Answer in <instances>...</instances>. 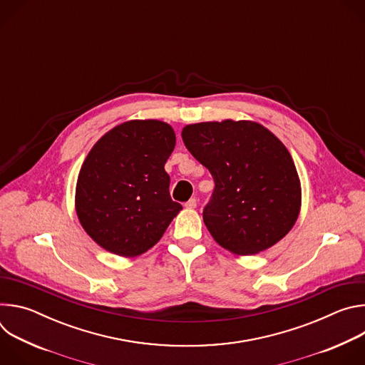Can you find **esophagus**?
I'll use <instances>...</instances> for the list:
<instances>
[{"instance_id": "obj_1", "label": "esophagus", "mask_w": 365, "mask_h": 365, "mask_svg": "<svg viewBox=\"0 0 365 365\" xmlns=\"http://www.w3.org/2000/svg\"><path fill=\"white\" fill-rule=\"evenodd\" d=\"M196 205H197V200H196L195 197L189 199V200L185 203V206L187 207V210H193V207H196Z\"/></svg>"}]
</instances>
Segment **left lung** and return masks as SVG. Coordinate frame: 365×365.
Returning <instances> with one entry per match:
<instances>
[{
    "label": "left lung",
    "instance_id": "left-lung-1",
    "mask_svg": "<svg viewBox=\"0 0 365 365\" xmlns=\"http://www.w3.org/2000/svg\"><path fill=\"white\" fill-rule=\"evenodd\" d=\"M182 138L214 178L203 222L221 247L257 254L292 230L300 211V182L274 134L257 123L225 120L186 125Z\"/></svg>",
    "mask_w": 365,
    "mask_h": 365
}]
</instances>
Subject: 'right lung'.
<instances>
[{"label": "right lung", "instance_id": "1", "mask_svg": "<svg viewBox=\"0 0 365 365\" xmlns=\"http://www.w3.org/2000/svg\"><path fill=\"white\" fill-rule=\"evenodd\" d=\"M175 144L169 124L135 120L113 128L92 147L78 178L76 214L102 248L140 255L182 210L170 197L165 170Z\"/></svg>", "mask_w": 365, "mask_h": 365}]
</instances>
